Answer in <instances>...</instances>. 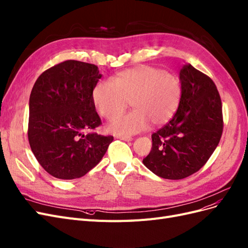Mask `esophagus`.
<instances>
[{"label":"esophagus","instance_id":"esophagus-1","mask_svg":"<svg viewBox=\"0 0 248 248\" xmlns=\"http://www.w3.org/2000/svg\"><path fill=\"white\" fill-rule=\"evenodd\" d=\"M116 138L124 140V141H132L133 140L131 136H124V135H118V136H116Z\"/></svg>","mask_w":248,"mask_h":248}]
</instances>
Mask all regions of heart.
Returning <instances> with one entry per match:
<instances>
[{
	"label": "heart",
	"mask_w": 248,
	"mask_h": 248,
	"mask_svg": "<svg viewBox=\"0 0 248 248\" xmlns=\"http://www.w3.org/2000/svg\"><path fill=\"white\" fill-rule=\"evenodd\" d=\"M182 97L180 79L156 67L142 65L119 72L112 82L95 83L92 100L98 112L108 121L114 119L128 107L134 110L108 125L115 134L132 135L154 125L167 124L176 113Z\"/></svg>",
	"instance_id": "heart-1"
}]
</instances>
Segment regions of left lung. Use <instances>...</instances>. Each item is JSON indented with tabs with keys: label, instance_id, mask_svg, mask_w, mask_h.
I'll return each mask as SVG.
<instances>
[{
	"label": "left lung",
	"instance_id": "obj_1",
	"mask_svg": "<svg viewBox=\"0 0 248 248\" xmlns=\"http://www.w3.org/2000/svg\"><path fill=\"white\" fill-rule=\"evenodd\" d=\"M182 97L176 113L151 135L153 147L143 158L148 169L166 179H182L207 163L220 141L222 105L212 79L193 66L180 70Z\"/></svg>",
	"mask_w": 248,
	"mask_h": 248
}]
</instances>
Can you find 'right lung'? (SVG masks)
I'll list each match as a JSON object with an SVG mask.
<instances>
[{
	"mask_svg": "<svg viewBox=\"0 0 248 248\" xmlns=\"http://www.w3.org/2000/svg\"><path fill=\"white\" fill-rule=\"evenodd\" d=\"M101 77L93 63L65 61L44 71L31 92L29 143L39 164L55 178L84 176L113 141V136L94 132L102 122L92 92Z\"/></svg>",
	"mask_w": 248,
	"mask_h": 248,
	"instance_id": "right-lung-1",
	"label": "right lung"
}]
</instances>
